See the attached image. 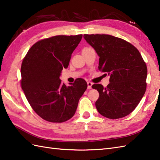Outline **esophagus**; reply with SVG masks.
Masks as SVG:
<instances>
[{
    "label": "esophagus",
    "instance_id": "1",
    "mask_svg": "<svg viewBox=\"0 0 160 160\" xmlns=\"http://www.w3.org/2000/svg\"><path fill=\"white\" fill-rule=\"evenodd\" d=\"M87 85H88L87 89H91V87H92V85H93V83L91 82H87Z\"/></svg>",
    "mask_w": 160,
    "mask_h": 160
}]
</instances>
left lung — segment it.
<instances>
[{"label": "left lung", "instance_id": "1", "mask_svg": "<svg viewBox=\"0 0 160 160\" xmlns=\"http://www.w3.org/2000/svg\"><path fill=\"white\" fill-rule=\"evenodd\" d=\"M84 38L100 57L98 69L110 76L106 88L92 85L100 94L96 102L98 111L109 119L127 116L147 89V67L140 53L131 43L111 35L84 34Z\"/></svg>", "mask_w": 160, "mask_h": 160}]
</instances>
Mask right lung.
<instances>
[{
  "mask_svg": "<svg viewBox=\"0 0 160 160\" xmlns=\"http://www.w3.org/2000/svg\"><path fill=\"white\" fill-rule=\"evenodd\" d=\"M82 35L56 36L35 43L23 59L21 87L36 113L51 122H64L72 118L78 102L87 88L78 78L66 86L60 79Z\"/></svg>",
  "mask_w": 160,
  "mask_h": 160,
  "instance_id": "right-lung-1",
  "label": "right lung"
}]
</instances>
